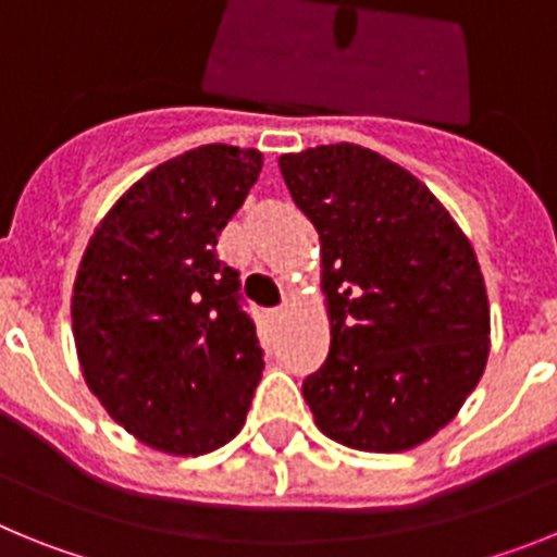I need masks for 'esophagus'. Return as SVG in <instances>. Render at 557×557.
Returning a JSON list of instances; mask_svg holds the SVG:
<instances>
[{
  "mask_svg": "<svg viewBox=\"0 0 557 557\" xmlns=\"http://www.w3.org/2000/svg\"><path fill=\"white\" fill-rule=\"evenodd\" d=\"M284 312H287V304H282V307H278V309H273L275 318H284Z\"/></svg>",
  "mask_w": 557,
  "mask_h": 557,
  "instance_id": "34e87169",
  "label": "esophagus"
}]
</instances>
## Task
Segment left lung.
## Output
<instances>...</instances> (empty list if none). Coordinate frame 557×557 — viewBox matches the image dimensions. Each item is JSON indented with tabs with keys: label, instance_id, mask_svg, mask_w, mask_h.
<instances>
[{
	"label": "left lung",
	"instance_id": "left-lung-1",
	"mask_svg": "<svg viewBox=\"0 0 557 557\" xmlns=\"http://www.w3.org/2000/svg\"><path fill=\"white\" fill-rule=\"evenodd\" d=\"M321 234L332 346L304 398L326 437L359 451L416 449L480 382L491 309L469 236L405 166L368 147L278 159Z\"/></svg>",
	"mask_w": 557,
	"mask_h": 557
}]
</instances>
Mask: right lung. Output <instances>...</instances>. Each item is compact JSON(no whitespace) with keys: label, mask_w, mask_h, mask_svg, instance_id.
<instances>
[{"label":"right lung","mask_w":557,"mask_h":557,"mask_svg":"<svg viewBox=\"0 0 557 557\" xmlns=\"http://www.w3.org/2000/svg\"><path fill=\"white\" fill-rule=\"evenodd\" d=\"M262 152L203 145L164 161L111 206L81 259L72 332L86 385L133 437L198 457L243 430L262 348L218 236Z\"/></svg>","instance_id":"obj_1"}]
</instances>
